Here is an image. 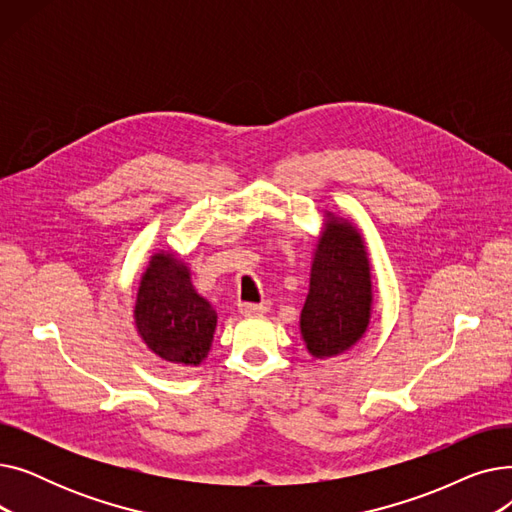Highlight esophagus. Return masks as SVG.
Segmentation results:
<instances>
[{"label":"esophagus","mask_w":512,"mask_h":512,"mask_svg":"<svg viewBox=\"0 0 512 512\" xmlns=\"http://www.w3.org/2000/svg\"><path fill=\"white\" fill-rule=\"evenodd\" d=\"M238 311H240L242 315H247V317H251V315H263V313L270 311V303H267V301H263V303H240V305H238Z\"/></svg>","instance_id":"esophagus-1"}]
</instances>
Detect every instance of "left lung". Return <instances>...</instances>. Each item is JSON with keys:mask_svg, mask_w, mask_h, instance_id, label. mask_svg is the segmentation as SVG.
I'll return each instance as SVG.
<instances>
[{"mask_svg": "<svg viewBox=\"0 0 512 512\" xmlns=\"http://www.w3.org/2000/svg\"><path fill=\"white\" fill-rule=\"evenodd\" d=\"M371 311L369 261L359 232L328 220L311 267L301 332L313 357H336L367 330Z\"/></svg>", "mask_w": 512, "mask_h": 512, "instance_id": "1", "label": "left lung"}]
</instances>
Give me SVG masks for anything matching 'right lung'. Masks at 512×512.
<instances>
[{
	"label": "right lung",
	"mask_w": 512,
	"mask_h": 512,
	"mask_svg": "<svg viewBox=\"0 0 512 512\" xmlns=\"http://www.w3.org/2000/svg\"><path fill=\"white\" fill-rule=\"evenodd\" d=\"M134 319L155 355L178 365H199L209 353L218 315L195 292L186 265L159 253L141 280Z\"/></svg>",
	"instance_id": "add662e5"
}]
</instances>
